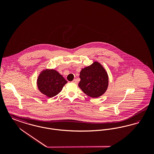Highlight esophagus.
<instances>
[{
  "mask_svg": "<svg viewBox=\"0 0 154 154\" xmlns=\"http://www.w3.org/2000/svg\"><path fill=\"white\" fill-rule=\"evenodd\" d=\"M72 82H73L74 84H77L78 81H77L76 79H74L72 81Z\"/></svg>",
  "mask_w": 154,
  "mask_h": 154,
  "instance_id": "34e87169",
  "label": "esophagus"
}]
</instances>
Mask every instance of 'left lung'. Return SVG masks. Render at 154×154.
Returning a JSON list of instances; mask_svg holds the SVG:
<instances>
[{
    "mask_svg": "<svg viewBox=\"0 0 154 154\" xmlns=\"http://www.w3.org/2000/svg\"><path fill=\"white\" fill-rule=\"evenodd\" d=\"M79 87L86 95L97 98L103 95L109 85V76L103 66L95 61L81 69Z\"/></svg>",
    "mask_w": 154,
    "mask_h": 154,
    "instance_id": "left-lung-1",
    "label": "left lung"
}]
</instances>
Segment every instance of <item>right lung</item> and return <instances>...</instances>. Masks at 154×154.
I'll return each mask as SVG.
<instances>
[{
    "label": "right lung",
    "instance_id": "add662e5",
    "mask_svg": "<svg viewBox=\"0 0 154 154\" xmlns=\"http://www.w3.org/2000/svg\"><path fill=\"white\" fill-rule=\"evenodd\" d=\"M67 82L64 77L56 70L46 69L39 74L37 85L41 93L52 97L58 95Z\"/></svg>",
    "mask_w": 154,
    "mask_h": 154
}]
</instances>
